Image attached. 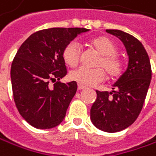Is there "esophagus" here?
Returning <instances> with one entry per match:
<instances>
[{
  "label": "esophagus",
  "mask_w": 156,
  "mask_h": 156,
  "mask_svg": "<svg viewBox=\"0 0 156 156\" xmlns=\"http://www.w3.org/2000/svg\"><path fill=\"white\" fill-rule=\"evenodd\" d=\"M86 87L83 86V85H81V84H78V90H83V89H85Z\"/></svg>",
  "instance_id": "34e87169"
}]
</instances>
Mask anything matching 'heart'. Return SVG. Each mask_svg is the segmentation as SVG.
<instances>
[{"label":"heart","instance_id":"1","mask_svg":"<svg viewBox=\"0 0 156 156\" xmlns=\"http://www.w3.org/2000/svg\"><path fill=\"white\" fill-rule=\"evenodd\" d=\"M90 45L96 50L100 56L95 66L98 68L87 69L80 67L72 71L69 77L72 81L83 86H92L102 82L105 78V71L110 78H116L120 75L122 64L116 57L117 48L115 44L108 38L101 37L90 41ZM62 58L65 63L71 67H74L80 61V47L76 41L70 42L62 51ZM104 68V70L102 69Z\"/></svg>","mask_w":156,"mask_h":156}]
</instances>
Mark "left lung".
Listing matches in <instances>:
<instances>
[{
  "mask_svg": "<svg viewBox=\"0 0 156 156\" xmlns=\"http://www.w3.org/2000/svg\"><path fill=\"white\" fill-rule=\"evenodd\" d=\"M107 32L122 41L129 62L111 92L96 91L90 119L97 129L112 133L125 129L138 118L150 86L152 69L149 56L137 38L121 30Z\"/></svg>",
  "mask_w": 156,
  "mask_h": 156,
  "instance_id": "left-lung-1",
  "label": "left lung"
}]
</instances>
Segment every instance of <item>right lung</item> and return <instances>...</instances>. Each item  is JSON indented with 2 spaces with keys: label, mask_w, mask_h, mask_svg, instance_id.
<instances>
[{
  "label": "right lung",
  "mask_w": 156,
  "mask_h": 156,
  "mask_svg": "<svg viewBox=\"0 0 156 156\" xmlns=\"http://www.w3.org/2000/svg\"><path fill=\"white\" fill-rule=\"evenodd\" d=\"M89 29L53 27L32 34L19 48L11 67L15 106L37 129H51L62 122L77 90V83L59 82L67 74L64 48ZM56 81L53 88L49 83Z\"/></svg>",
  "instance_id": "obj_1"
}]
</instances>
